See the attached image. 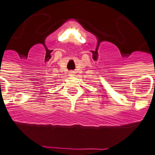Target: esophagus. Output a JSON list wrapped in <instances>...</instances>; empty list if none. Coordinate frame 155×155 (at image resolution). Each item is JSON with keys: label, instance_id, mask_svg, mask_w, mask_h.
<instances>
[{"label": "esophagus", "instance_id": "34e87169", "mask_svg": "<svg viewBox=\"0 0 155 155\" xmlns=\"http://www.w3.org/2000/svg\"><path fill=\"white\" fill-rule=\"evenodd\" d=\"M69 73H70L71 76H73V75H74V72H73V71H71V72Z\"/></svg>", "mask_w": 155, "mask_h": 155}]
</instances>
